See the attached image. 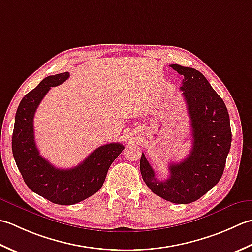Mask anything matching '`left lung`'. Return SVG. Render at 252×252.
<instances>
[{
    "mask_svg": "<svg viewBox=\"0 0 252 252\" xmlns=\"http://www.w3.org/2000/svg\"><path fill=\"white\" fill-rule=\"evenodd\" d=\"M184 76L181 90L191 122L192 147L179 163L168 164L169 176L158 181L145 155L140 158L143 182L169 202L187 204L201 198L223 175L232 145L229 115L222 100L199 70L169 65Z\"/></svg>",
    "mask_w": 252,
    "mask_h": 252,
    "instance_id": "left-lung-1",
    "label": "left lung"
}]
</instances>
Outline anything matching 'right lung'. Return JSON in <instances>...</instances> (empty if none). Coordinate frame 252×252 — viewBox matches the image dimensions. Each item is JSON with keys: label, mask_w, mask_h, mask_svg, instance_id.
Segmentation results:
<instances>
[{"label": "right lung", "mask_w": 252, "mask_h": 252, "mask_svg": "<svg viewBox=\"0 0 252 252\" xmlns=\"http://www.w3.org/2000/svg\"><path fill=\"white\" fill-rule=\"evenodd\" d=\"M68 77L67 71L48 76L23 97L12 138L13 156L26 185L39 196L62 205L78 203L99 191L111 164L124 150L121 143H107L69 169L56 168L40 156L33 132L35 110L51 87L63 84Z\"/></svg>", "instance_id": "1"}]
</instances>
